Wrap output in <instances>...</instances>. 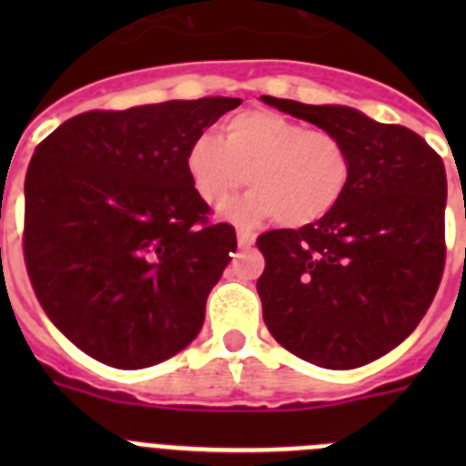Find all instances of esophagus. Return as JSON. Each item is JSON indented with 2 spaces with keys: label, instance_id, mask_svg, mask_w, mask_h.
<instances>
[{
  "label": "esophagus",
  "instance_id": "1",
  "mask_svg": "<svg viewBox=\"0 0 466 466\" xmlns=\"http://www.w3.org/2000/svg\"><path fill=\"white\" fill-rule=\"evenodd\" d=\"M254 242H257V236H254L252 230L238 228V245H240L242 249H247V247H252Z\"/></svg>",
  "mask_w": 466,
  "mask_h": 466
}]
</instances>
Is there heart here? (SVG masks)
Instances as JSON below:
<instances>
[{
    "instance_id": "heart-1",
    "label": "heart",
    "mask_w": 466,
    "mask_h": 466,
    "mask_svg": "<svg viewBox=\"0 0 466 466\" xmlns=\"http://www.w3.org/2000/svg\"><path fill=\"white\" fill-rule=\"evenodd\" d=\"M184 170L200 203L228 209L240 224L279 217L284 226L317 224L339 208L352 179V154L339 135L270 109H247L221 126L219 139L198 135L184 156Z\"/></svg>"
}]
</instances>
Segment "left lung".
<instances>
[{
    "label": "left lung",
    "instance_id": "obj_1",
    "mask_svg": "<svg viewBox=\"0 0 466 466\" xmlns=\"http://www.w3.org/2000/svg\"><path fill=\"white\" fill-rule=\"evenodd\" d=\"M261 100L339 135L352 154L348 193L329 217L258 236L263 322L300 360L357 369L409 339L439 289L446 167L413 130L352 106Z\"/></svg>",
    "mask_w": 466,
    "mask_h": 466
}]
</instances>
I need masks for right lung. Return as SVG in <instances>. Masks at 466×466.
Instances as JSON below:
<instances>
[{
    "label": "right lung",
    "mask_w": 466,
    "mask_h": 466,
    "mask_svg": "<svg viewBox=\"0 0 466 466\" xmlns=\"http://www.w3.org/2000/svg\"><path fill=\"white\" fill-rule=\"evenodd\" d=\"M238 97L86 111L36 147L23 252L48 319L93 360L147 369L187 348L236 252L184 170L188 144Z\"/></svg>",
    "instance_id": "right-lung-1"
}]
</instances>
